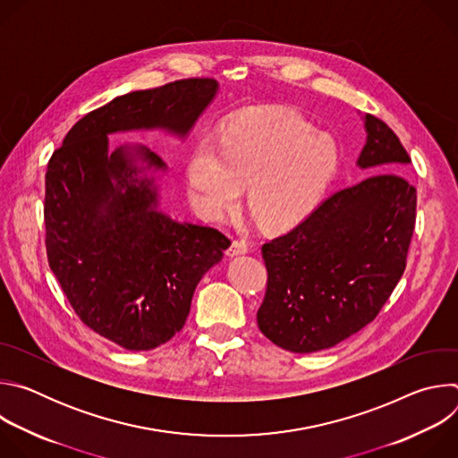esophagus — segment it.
Listing matches in <instances>:
<instances>
[{"instance_id": "esophagus-1", "label": "esophagus", "mask_w": 458, "mask_h": 458, "mask_svg": "<svg viewBox=\"0 0 458 458\" xmlns=\"http://www.w3.org/2000/svg\"><path fill=\"white\" fill-rule=\"evenodd\" d=\"M246 251H248V244H246V241H242V239H233L232 246L228 248V255H230V257H233V255H242V253H246Z\"/></svg>"}]
</instances>
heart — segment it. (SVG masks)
<instances>
[{"mask_svg":"<svg viewBox=\"0 0 458 458\" xmlns=\"http://www.w3.org/2000/svg\"><path fill=\"white\" fill-rule=\"evenodd\" d=\"M337 163L330 136L292 110L233 121L217 141L203 140L186 161L190 201L205 219L221 221L246 203L260 225L286 228L317 205Z\"/></svg>","mask_w":458,"mask_h":458,"instance_id":"heart-1","label":"heart"}]
</instances>
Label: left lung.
<instances>
[{"mask_svg": "<svg viewBox=\"0 0 458 458\" xmlns=\"http://www.w3.org/2000/svg\"><path fill=\"white\" fill-rule=\"evenodd\" d=\"M357 165L371 174L324 199L302 223L263 244L268 272L257 326L293 353L332 348L369 324L406 270L417 217L411 163L397 134L366 114Z\"/></svg>", "mask_w": 458, "mask_h": 458, "instance_id": "obj_1", "label": "left lung"}]
</instances>
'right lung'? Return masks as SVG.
Here are the masks:
<instances>
[{"instance_id":"add662e5","label":"right lung","mask_w":458,"mask_h":458,"mask_svg":"<svg viewBox=\"0 0 458 458\" xmlns=\"http://www.w3.org/2000/svg\"><path fill=\"white\" fill-rule=\"evenodd\" d=\"M216 92V80L188 78L119 96L81 117L48 161V267L80 320L121 348L145 352L170 341L230 239L157 212L154 179L138 177L136 156L148 166L165 163L141 147L108 156L106 134L159 126L184 136Z\"/></svg>"}]
</instances>
